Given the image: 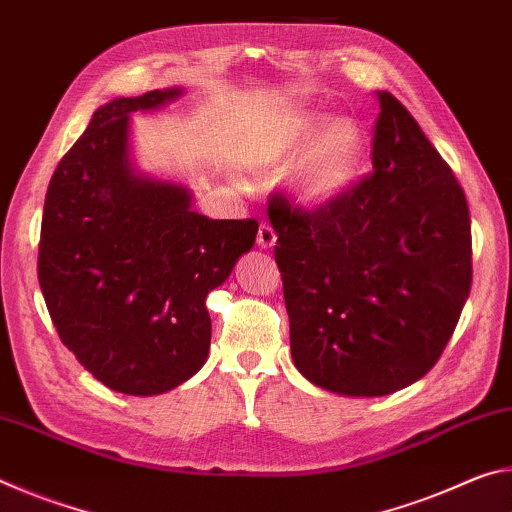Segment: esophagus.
Segmentation results:
<instances>
[{
  "mask_svg": "<svg viewBox=\"0 0 512 512\" xmlns=\"http://www.w3.org/2000/svg\"><path fill=\"white\" fill-rule=\"evenodd\" d=\"M275 241H277V235H275V230L271 228V225H268V223L259 225V230H257V244L262 246V248H273Z\"/></svg>",
  "mask_w": 512,
  "mask_h": 512,
  "instance_id": "1",
  "label": "esophagus"
}]
</instances>
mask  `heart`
Returning a JSON list of instances; mask_svg holds the SVG:
<instances>
[{"label": "heart", "instance_id": "obj_1", "mask_svg": "<svg viewBox=\"0 0 512 512\" xmlns=\"http://www.w3.org/2000/svg\"><path fill=\"white\" fill-rule=\"evenodd\" d=\"M361 131L352 119H327L323 112H296L268 137L262 160L284 169L299 158L291 187L300 203L325 207L350 187L361 162Z\"/></svg>", "mask_w": 512, "mask_h": 512}]
</instances>
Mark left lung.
Listing matches in <instances>:
<instances>
[{"label": "left lung", "mask_w": 512, "mask_h": 512, "mask_svg": "<svg viewBox=\"0 0 512 512\" xmlns=\"http://www.w3.org/2000/svg\"><path fill=\"white\" fill-rule=\"evenodd\" d=\"M268 219L302 377L379 397L436 366L472 287L470 210L391 92H379L370 176L314 212L275 196Z\"/></svg>", "instance_id": "obj_1"}]
</instances>
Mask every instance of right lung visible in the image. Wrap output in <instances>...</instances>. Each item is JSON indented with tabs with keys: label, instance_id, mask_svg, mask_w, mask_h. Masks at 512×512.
Returning a JSON list of instances; mask_svg holds the SVG:
<instances>
[{
	"label": "right lung",
	"instance_id": "right-lung-1",
	"mask_svg": "<svg viewBox=\"0 0 512 512\" xmlns=\"http://www.w3.org/2000/svg\"><path fill=\"white\" fill-rule=\"evenodd\" d=\"M183 88L101 106L51 176L38 280L60 341L110 391L149 397L210 352L205 298L255 246L257 221L207 219L183 183L135 167L131 115Z\"/></svg>",
	"mask_w": 512,
	"mask_h": 512
}]
</instances>
